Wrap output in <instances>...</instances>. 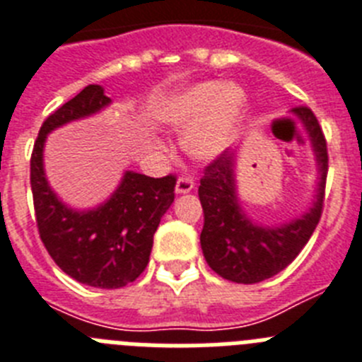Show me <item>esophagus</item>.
Masks as SVG:
<instances>
[{
    "label": "esophagus",
    "mask_w": 362,
    "mask_h": 362,
    "mask_svg": "<svg viewBox=\"0 0 362 362\" xmlns=\"http://www.w3.org/2000/svg\"><path fill=\"white\" fill-rule=\"evenodd\" d=\"M194 187V182L187 177H182L177 180V185H175V193L177 194H185L189 193Z\"/></svg>",
    "instance_id": "esophagus-1"
}]
</instances>
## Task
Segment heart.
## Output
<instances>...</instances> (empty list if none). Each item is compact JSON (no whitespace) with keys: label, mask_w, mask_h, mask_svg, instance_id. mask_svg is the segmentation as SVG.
<instances>
[{"label":"heart","mask_w":362,"mask_h":362,"mask_svg":"<svg viewBox=\"0 0 362 362\" xmlns=\"http://www.w3.org/2000/svg\"><path fill=\"white\" fill-rule=\"evenodd\" d=\"M246 111V94L235 83L200 81L163 103L160 120L175 131H187L184 147L193 158L213 160L233 140Z\"/></svg>","instance_id":"heart-1"}]
</instances>
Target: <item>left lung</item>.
<instances>
[{
    "instance_id": "1",
    "label": "left lung",
    "mask_w": 362,
    "mask_h": 362,
    "mask_svg": "<svg viewBox=\"0 0 362 362\" xmlns=\"http://www.w3.org/2000/svg\"><path fill=\"white\" fill-rule=\"evenodd\" d=\"M306 129L317 178L315 197L306 211L281 224H260L240 204L237 187V151H224L206 168L199 197L204 209L200 246L206 262L222 279L238 284H255L291 264L315 231L325 204L328 151L319 122L306 107L295 109Z\"/></svg>"
}]
</instances>
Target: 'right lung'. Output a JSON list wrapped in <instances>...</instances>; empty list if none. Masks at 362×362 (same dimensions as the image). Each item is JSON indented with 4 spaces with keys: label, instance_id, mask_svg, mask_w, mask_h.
Returning <instances> with one entry per match:
<instances>
[{
    "label": "right lung",
    "instance_id": "obj_1",
    "mask_svg": "<svg viewBox=\"0 0 362 362\" xmlns=\"http://www.w3.org/2000/svg\"><path fill=\"white\" fill-rule=\"evenodd\" d=\"M111 105L102 86H87L43 122L30 156V187L40 237L49 255L81 284L116 290L136 281L153 250V235L175 200V177L151 178L124 171L100 206L71 207L50 187L43 163L47 136L71 122Z\"/></svg>",
    "mask_w": 362,
    "mask_h": 362
}]
</instances>
